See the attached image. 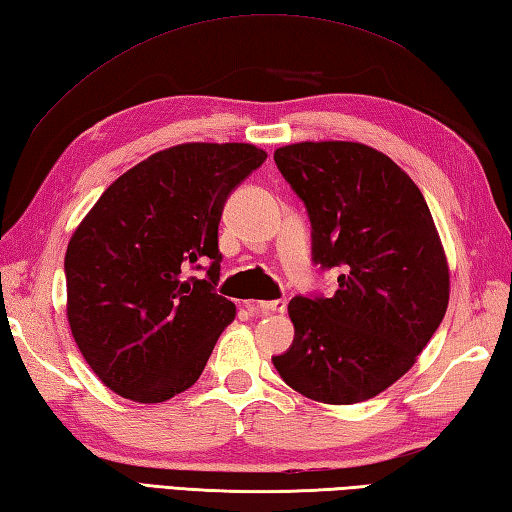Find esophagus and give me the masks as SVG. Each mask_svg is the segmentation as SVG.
Listing matches in <instances>:
<instances>
[{"mask_svg":"<svg viewBox=\"0 0 512 512\" xmlns=\"http://www.w3.org/2000/svg\"><path fill=\"white\" fill-rule=\"evenodd\" d=\"M255 306L262 313H284L286 311V300H264V302H255Z\"/></svg>","mask_w":512,"mask_h":512,"instance_id":"34e87169","label":"esophagus"}]
</instances>
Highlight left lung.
Masks as SVG:
<instances>
[{
	"mask_svg": "<svg viewBox=\"0 0 512 512\" xmlns=\"http://www.w3.org/2000/svg\"><path fill=\"white\" fill-rule=\"evenodd\" d=\"M275 163L311 219L313 262L340 268L331 297H293V345L273 358L288 387L327 405L374 398L405 376L439 329L450 268L421 190L389 156L304 141Z\"/></svg>",
	"mask_w": 512,
	"mask_h": 512,
	"instance_id": "1",
	"label": "left lung"
}]
</instances>
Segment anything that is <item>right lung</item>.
Returning <instances> with one entry per match:
<instances>
[{
	"label": "right lung",
	"mask_w": 512,
	"mask_h": 512,
	"mask_svg": "<svg viewBox=\"0 0 512 512\" xmlns=\"http://www.w3.org/2000/svg\"><path fill=\"white\" fill-rule=\"evenodd\" d=\"M266 161L250 143H183L100 194L64 255L73 340L111 392L163 403L197 383L235 304L215 293L228 194ZM211 264L206 281L184 275Z\"/></svg>",
	"instance_id": "1"
}]
</instances>
